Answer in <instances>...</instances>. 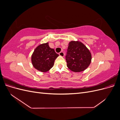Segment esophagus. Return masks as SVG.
Masks as SVG:
<instances>
[{"label":"esophagus","mask_w":120,"mask_h":120,"mask_svg":"<svg viewBox=\"0 0 120 120\" xmlns=\"http://www.w3.org/2000/svg\"><path fill=\"white\" fill-rule=\"evenodd\" d=\"M59 55H60V56H61L64 57V52H60L59 53Z\"/></svg>","instance_id":"34e87169"}]
</instances>
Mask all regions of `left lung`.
<instances>
[{"label": "left lung", "instance_id": "obj_1", "mask_svg": "<svg viewBox=\"0 0 120 120\" xmlns=\"http://www.w3.org/2000/svg\"><path fill=\"white\" fill-rule=\"evenodd\" d=\"M66 57L68 68L75 72L85 71L92 61V54L89 49L78 41L69 42Z\"/></svg>", "mask_w": 120, "mask_h": 120}]
</instances>
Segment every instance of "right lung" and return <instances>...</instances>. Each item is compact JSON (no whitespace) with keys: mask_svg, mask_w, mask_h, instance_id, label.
<instances>
[{"mask_svg":"<svg viewBox=\"0 0 120 120\" xmlns=\"http://www.w3.org/2000/svg\"><path fill=\"white\" fill-rule=\"evenodd\" d=\"M59 56L54 49L49 46V42L42 43L35 49L32 54V66L40 71L47 72L52 68L54 60Z\"/></svg>","mask_w":120,"mask_h":120,"instance_id":"1","label":"right lung"}]
</instances>
